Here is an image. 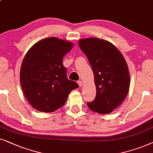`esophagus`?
<instances>
[{
	"instance_id": "esophagus-1",
	"label": "esophagus",
	"mask_w": 153,
	"mask_h": 153,
	"mask_svg": "<svg viewBox=\"0 0 153 153\" xmlns=\"http://www.w3.org/2000/svg\"><path fill=\"white\" fill-rule=\"evenodd\" d=\"M78 83L79 86H80V87H82V85H83L82 81H81V80H78Z\"/></svg>"
}]
</instances>
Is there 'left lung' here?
Returning <instances> with one entry per match:
<instances>
[{
    "label": "left lung",
    "instance_id": "obj_1",
    "mask_svg": "<svg viewBox=\"0 0 153 153\" xmlns=\"http://www.w3.org/2000/svg\"><path fill=\"white\" fill-rule=\"evenodd\" d=\"M81 50L88 59L94 75L97 95L87 103L89 108L100 114H108L119 106L127 97L130 75L122 53L107 40L97 38L80 39Z\"/></svg>",
    "mask_w": 153,
    "mask_h": 153
}]
</instances>
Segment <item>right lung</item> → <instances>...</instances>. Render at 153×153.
I'll return each instance as SVG.
<instances>
[{"mask_svg":"<svg viewBox=\"0 0 153 153\" xmlns=\"http://www.w3.org/2000/svg\"><path fill=\"white\" fill-rule=\"evenodd\" d=\"M71 42L55 37L40 40L24 56L20 70V83L28 102L34 109L51 113L66 103L78 84L68 80L63 58L71 50Z\"/></svg>","mask_w":153,"mask_h":153,"instance_id":"1","label":"right lung"}]
</instances>
